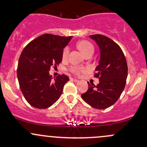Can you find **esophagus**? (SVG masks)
<instances>
[{
  "instance_id": "1",
  "label": "esophagus",
  "mask_w": 147,
  "mask_h": 147,
  "mask_svg": "<svg viewBox=\"0 0 147 147\" xmlns=\"http://www.w3.org/2000/svg\"><path fill=\"white\" fill-rule=\"evenodd\" d=\"M70 80L73 81V82H79V80H77V79H74V78H71Z\"/></svg>"
}]
</instances>
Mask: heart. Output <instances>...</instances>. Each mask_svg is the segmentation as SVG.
Here are the masks:
<instances>
[{
	"label": "heart",
	"instance_id": "obj_1",
	"mask_svg": "<svg viewBox=\"0 0 147 147\" xmlns=\"http://www.w3.org/2000/svg\"><path fill=\"white\" fill-rule=\"evenodd\" d=\"M77 47H78V50L82 53V55H84V56L87 55L89 54L92 55L93 52H94V47H93L92 44L91 42H88V41L86 40H80L77 43ZM68 53H69V49L67 47H65L64 50H63V53H62V57H63V60L67 58V57ZM84 70L82 68L78 67H70V71L74 74H79L80 72H81L82 71Z\"/></svg>",
	"mask_w": 147,
	"mask_h": 147
}]
</instances>
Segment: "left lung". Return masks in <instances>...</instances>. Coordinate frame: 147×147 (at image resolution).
I'll return each instance as SVG.
<instances>
[{
    "label": "left lung",
    "instance_id": "left-lung-1",
    "mask_svg": "<svg viewBox=\"0 0 147 147\" xmlns=\"http://www.w3.org/2000/svg\"><path fill=\"white\" fill-rule=\"evenodd\" d=\"M90 38L100 49V60L94 76L99 78L100 82L96 86L87 82L88 90L81 97L92 107L107 109L117 101L125 87L127 60L121 49L112 40L99 34L90 35Z\"/></svg>",
    "mask_w": 147,
    "mask_h": 147
}]
</instances>
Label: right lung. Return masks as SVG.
<instances>
[{
    "label": "right lung",
    "instance_id": "right-lung-1",
    "mask_svg": "<svg viewBox=\"0 0 147 147\" xmlns=\"http://www.w3.org/2000/svg\"><path fill=\"white\" fill-rule=\"evenodd\" d=\"M72 37L44 34L31 41L23 49L18 64L19 85L31 106L45 109L61 96L69 78L58 75L54 80L49 71L63 60V49Z\"/></svg>",
    "mask_w": 147,
    "mask_h": 147
}]
</instances>
